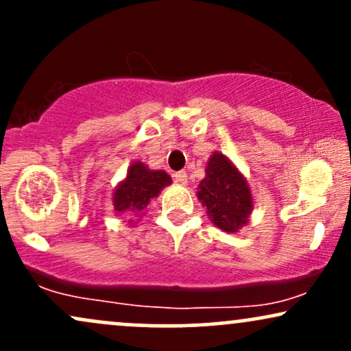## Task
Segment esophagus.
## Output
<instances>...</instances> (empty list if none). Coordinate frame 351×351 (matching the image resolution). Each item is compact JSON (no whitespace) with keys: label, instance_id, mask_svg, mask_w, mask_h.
<instances>
[{"label":"esophagus","instance_id":"obj_1","mask_svg":"<svg viewBox=\"0 0 351 351\" xmlns=\"http://www.w3.org/2000/svg\"><path fill=\"white\" fill-rule=\"evenodd\" d=\"M173 178H175V181L178 184H186L188 183V175H186V171H176L175 175H173Z\"/></svg>","mask_w":351,"mask_h":351}]
</instances>
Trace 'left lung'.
I'll use <instances>...</instances> for the list:
<instances>
[{"instance_id": "8db88e82", "label": "left lung", "mask_w": 351, "mask_h": 351, "mask_svg": "<svg viewBox=\"0 0 351 351\" xmlns=\"http://www.w3.org/2000/svg\"><path fill=\"white\" fill-rule=\"evenodd\" d=\"M206 176L198 184V199L206 206L209 219L224 232H237L247 226L254 199L247 180L223 153L209 156Z\"/></svg>"}]
</instances>
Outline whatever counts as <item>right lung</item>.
<instances>
[{
	"mask_svg": "<svg viewBox=\"0 0 351 351\" xmlns=\"http://www.w3.org/2000/svg\"><path fill=\"white\" fill-rule=\"evenodd\" d=\"M171 184V176L163 170H150L143 162H134L128 167L127 176L117 184L112 193L114 211L117 215L143 216L145 208L153 198ZM135 224L134 221H128Z\"/></svg>",
	"mask_w": 351,
	"mask_h": 351,
	"instance_id": "add662e5",
	"label": "right lung"
}]
</instances>
